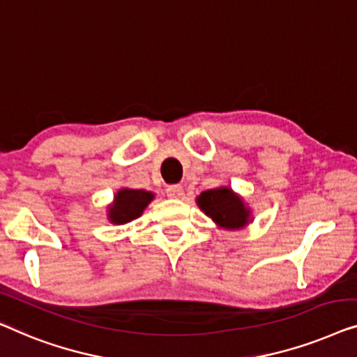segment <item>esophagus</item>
I'll use <instances>...</instances> for the list:
<instances>
[{
    "label": "esophagus",
    "instance_id": "1",
    "mask_svg": "<svg viewBox=\"0 0 357 357\" xmlns=\"http://www.w3.org/2000/svg\"><path fill=\"white\" fill-rule=\"evenodd\" d=\"M183 194H184V189H183V185H179V184H172L167 188V195L172 199L183 197Z\"/></svg>",
    "mask_w": 357,
    "mask_h": 357
}]
</instances>
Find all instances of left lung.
I'll list each match as a JSON object with an SVG mask.
<instances>
[{
	"mask_svg": "<svg viewBox=\"0 0 357 357\" xmlns=\"http://www.w3.org/2000/svg\"><path fill=\"white\" fill-rule=\"evenodd\" d=\"M197 204L213 222L225 228H241L248 223L249 210L228 188L205 190L199 195Z\"/></svg>",
	"mask_w": 357,
	"mask_h": 357,
	"instance_id": "1",
	"label": "left lung"
}]
</instances>
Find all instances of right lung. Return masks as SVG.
I'll return each mask as SVG.
<instances>
[{"label": "right lung", "instance_id": "add662e5", "mask_svg": "<svg viewBox=\"0 0 357 357\" xmlns=\"http://www.w3.org/2000/svg\"><path fill=\"white\" fill-rule=\"evenodd\" d=\"M153 199L152 192L137 189H123L114 197V204L109 207V220L113 223H128L130 220L142 215L150 200Z\"/></svg>", "mask_w": 357, "mask_h": 357}]
</instances>
